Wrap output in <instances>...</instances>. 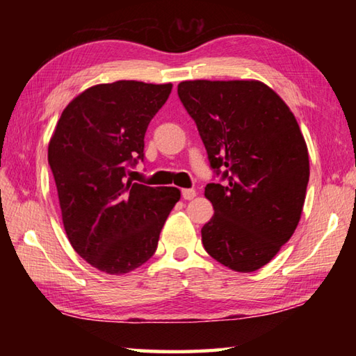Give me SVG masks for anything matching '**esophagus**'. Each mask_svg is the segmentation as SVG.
I'll return each instance as SVG.
<instances>
[{
  "mask_svg": "<svg viewBox=\"0 0 356 356\" xmlns=\"http://www.w3.org/2000/svg\"><path fill=\"white\" fill-rule=\"evenodd\" d=\"M195 196H196V191L193 190V188H185V190H182V197H184V200L191 201Z\"/></svg>",
  "mask_w": 356,
  "mask_h": 356,
  "instance_id": "esophagus-1",
  "label": "esophagus"
}]
</instances>
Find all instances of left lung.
I'll use <instances>...</instances> for the list:
<instances>
[{
    "label": "left lung",
    "mask_w": 356,
    "mask_h": 356,
    "mask_svg": "<svg viewBox=\"0 0 356 356\" xmlns=\"http://www.w3.org/2000/svg\"><path fill=\"white\" fill-rule=\"evenodd\" d=\"M179 99L225 184H207L215 215L201 229L215 261L242 273L276 256L300 221L309 156L297 119L256 80L182 81Z\"/></svg>",
    "instance_id": "1"
}]
</instances>
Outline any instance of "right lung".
Instances as JSON below:
<instances>
[{"mask_svg":"<svg viewBox=\"0 0 356 356\" xmlns=\"http://www.w3.org/2000/svg\"><path fill=\"white\" fill-rule=\"evenodd\" d=\"M171 89L134 80L89 88L65 106L48 144L65 234L100 272L124 275L147 262L180 200L174 186L125 177L144 160L147 125Z\"/></svg>","mask_w":356,"mask_h":356,"instance_id":"right-lung-1","label":"right lung"}]
</instances>
